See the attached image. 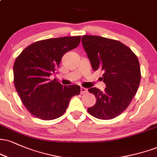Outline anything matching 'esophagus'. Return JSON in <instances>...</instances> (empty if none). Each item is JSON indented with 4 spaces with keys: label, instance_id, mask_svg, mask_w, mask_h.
<instances>
[{
    "label": "esophagus",
    "instance_id": "34e87169",
    "mask_svg": "<svg viewBox=\"0 0 157 157\" xmlns=\"http://www.w3.org/2000/svg\"><path fill=\"white\" fill-rule=\"evenodd\" d=\"M87 92H88L87 89H86V88H83V87H81V89H80L81 94H86Z\"/></svg>",
    "mask_w": 157,
    "mask_h": 157
}]
</instances>
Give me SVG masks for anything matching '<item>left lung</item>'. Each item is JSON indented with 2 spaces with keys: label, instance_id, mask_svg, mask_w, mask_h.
Instances as JSON below:
<instances>
[{
  "label": "left lung",
  "instance_id": "obj_1",
  "mask_svg": "<svg viewBox=\"0 0 157 157\" xmlns=\"http://www.w3.org/2000/svg\"><path fill=\"white\" fill-rule=\"evenodd\" d=\"M82 44L94 71H103L102 79L106 86L104 91L89 89L97 101L88 111L100 120L117 117L128 107L140 86L137 57L120 41L100 36H82Z\"/></svg>",
  "mask_w": 157,
  "mask_h": 157
}]
</instances>
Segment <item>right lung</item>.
Instances as JSON below:
<instances>
[{
    "label": "right lung",
    "mask_w": 157,
    "mask_h": 157,
    "mask_svg": "<svg viewBox=\"0 0 157 157\" xmlns=\"http://www.w3.org/2000/svg\"><path fill=\"white\" fill-rule=\"evenodd\" d=\"M80 36L37 41L23 50L14 63V84L21 100L33 116L52 120L62 116L70 100L79 95L78 85L65 86L50 76L64 54L78 46Z\"/></svg>",
    "instance_id": "1"
}]
</instances>
